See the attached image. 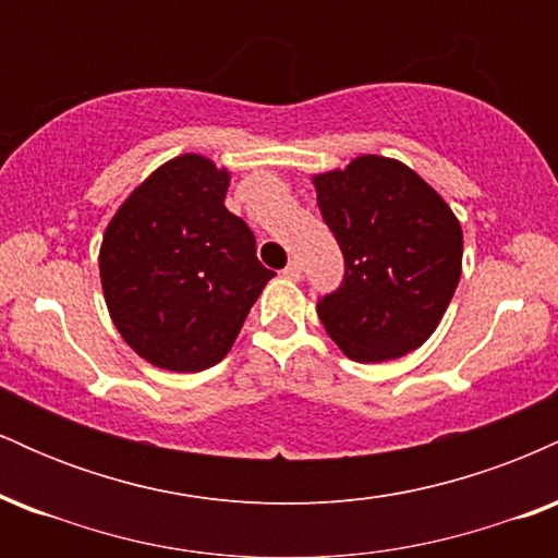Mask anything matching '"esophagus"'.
I'll return each instance as SVG.
<instances>
[{
    "label": "esophagus",
    "mask_w": 558,
    "mask_h": 558,
    "mask_svg": "<svg viewBox=\"0 0 558 558\" xmlns=\"http://www.w3.org/2000/svg\"><path fill=\"white\" fill-rule=\"evenodd\" d=\"M283 275L288 280H299L301 278V262L299 259H291L286 265V270H283Z\"/></svg>",
    "instance_id": "obj_1"
}]
</instances>
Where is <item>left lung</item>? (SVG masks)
I'll list each match as a JSON object with an SVG mask.
<instances>
[{
    "label": "left lung",
    "mask_w": 558,
    "mask_h": 558,
    "mask_svg": "<svg viewBox=\"0 0 558 558\" xmlns=\"http://www.w3.org/2000/svg\"><path fill=\"white\" fill-rule=\"evenodd\" d=\"M343 280L317 301L328 336L354 362L399 360L438 328L462 278V226L414 170L364 155L315 175Z\"/></svg>",
    "instance_id": "obj_1"
}]
</instances>
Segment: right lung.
<instances>
[{"label": "right lung", "mask_w": 558, "mask_h": 558, "mask_svg": "<svg viewBox=\"0 0 558 558\" xmlns=\"http://www.w3.org/2000/svg\"><path fill=\"white\" fill-rule=\"evenodd\" d=\"M228 170L183 155L125 198L105 230L99 275L123 341L155 367L198 373L228 354L272 270L226 209Z\"/></svg>", "instance_id": "right-lung-1"}]
</instances>
